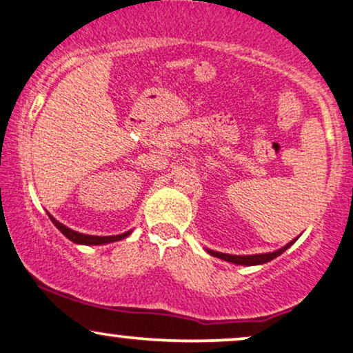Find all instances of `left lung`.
<instances>
[{
  "mask_svg": "<svg viewBox=\"0 0 353 353\" xmlns=\"http://www.w3.org/2000/svg\"><path fill=\"white\" fill-rule=\"evenodd\" d=\"M297 239V238H296ZM296 239L291 243L285 244L284 248H281V250H277L274 252H264V254H251V256H234V254H225V252H218V251H211V250H206L210 252L211 256H214V258H219V259H225L228 263H233V264H241V266H258V264H264V263H269V261H272L277 256H281L283 252L288 250V248H291L294 243H296Z\"/></svg>",
  "mask_w": 353,
  "mask_h": 353,
  "instance_id": "8db88e82",
  "label": "left lung"
}]
</instances>
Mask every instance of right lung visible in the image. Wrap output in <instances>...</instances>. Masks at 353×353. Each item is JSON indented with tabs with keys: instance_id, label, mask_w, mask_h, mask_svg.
Segmentation results:
<instances>
[{
	"instance_id": "add662e5",
	"label": "right lung",
	"mask_w": 353,
	"mask_h": 353,
	"mask_svg": "<svg viewBox=\"0 0 353 353\" xmlns=\"http://www.w3.org/2000/svg\"><path fill=\"white\" fill-rule=\"evenodd\" d=\"M48 214H49V213H48ZM49 218H51V221L54 223V226H56L57 230H59L61 233L65 236V238L70 239V241L76 243V244H87V246H94V244H107V243L120 241V239L127 238V236L130 234V231H127V233H123V234H115V236L82 234V233H77V231L70 230V228H68V226H64V225H62V223L57 221L56 218H52L51 214H49Z\"/></svg>"
}]
</instances>
